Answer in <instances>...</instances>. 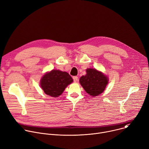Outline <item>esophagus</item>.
Here are the masks:
<instances>
[{
  "mask_svg": "<svg viewBox=\"0 0 149 149\" xmlns=\"http://www.w3.org/2000/svg\"><path fill=\"white\" fill-rule=\"evenodd\" d=\"M73 79H74V82H77L78 80V78L77 76H74V77H73Z\"/></svg>",
  "mask_w": 149,
  "mask_h": 149,
  "instance_id": "esophagus-1",
  "label": "esophagus"
}]
</instances>
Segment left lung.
Wrapping results in <instances>:
<instances>
[{
	"instance_id": "8db88e82",
	"label": "left lung",
	"mask_w": 149,
	"mask_h": 149,
	"mask_svg": "<svg viewBox=\"0 0 149 149\" xmlns=\"http://www.w3.org/2000/svg\"><path fill=\"white\" fill-rule=\"evenodd\" d=\"M86 75L79 78V83L91 96H97L104 90L109 81L107 77L96 69L86 70Z\"/></svg>"
}]
</instances>
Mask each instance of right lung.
<instances>
[{
    "label": "right lung",
    "mask_w": 149,
    "mask_h": 149,
    "mask_svg": "<svg viewBox=\"0 0 149 149\" xmlns=\"http://www.w3.org/2000/svg\"><path fill=\"white\" fill-rule=\"evenodd\" d=\"M72 82V77L68 72L53 70L42 77L40 80V86L47 95L57 97Z\"/></svg>",
    "instance_id": "obj_1"
}]
</instances>
